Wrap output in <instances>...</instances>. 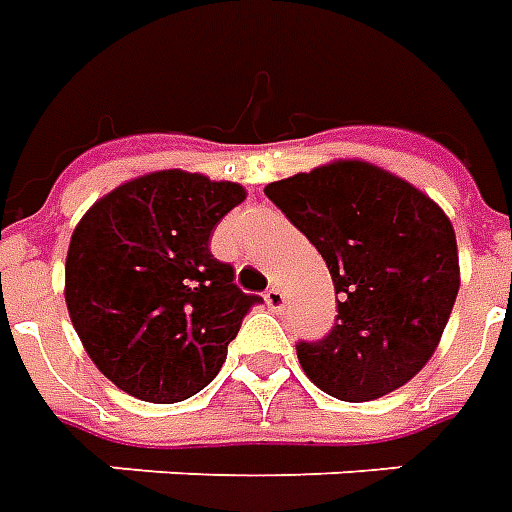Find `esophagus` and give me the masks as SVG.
Listing matches in <instances>:
<instances>
[{"label": "esophagus", "mask_w": 512, "mask_h": 512, "mask_svg": "<svg viewBox=\"0 0 512 512\" xmlns=\"http://www.w3.org/2000/svg\"><path fill=\"white\" fill-rule=\"evenodd\" d=\"M263 299H266L268 310L271 312H282V307H285V293L279 288H268L266 293H263Z\"/></svg>", "instance_id": "34e87169"}]
</instances>
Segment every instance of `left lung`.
Masks as SVG:
<instances>
[{
  "label": "left lung",
  "mask_w": 512,
  "mask_h": 512,
  "mask_svg": "<svg viewBox=\"0 0 512 512\" xmlns=\"http://www.w3.org/2000/svg\"><path fill=\"white\" fill-rule=\"evenodd\" d=\"M266 197L321 252L340 293L329 334L296 345L307 378L348 403L411 381L436 351L461 285L444 211L365 161L268 183Z\"/></svg>",
  "instance_id": "1"
}]
</instances>
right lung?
<instances>
[{"label": "right lung", "instance_id": "1", "mask_svg": "<svg viewBox=\"0 0 512 512\" xmlns=\"http://www.w3.org/2000/svg\"><path fill=\"white\" fill-rule=\"evenodd\" d=\"M238 183L164 169L128 180L76 224L65 301L95 367L128 395L180 403L211 384L260 296L211 255Z\"/></svg>", "mask_w": 512, "mask_h": 512}]
</instances>
